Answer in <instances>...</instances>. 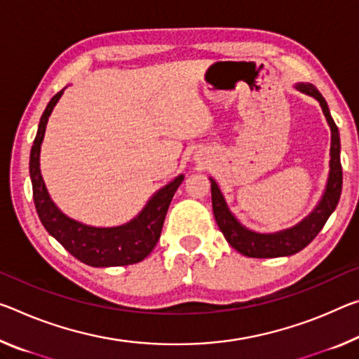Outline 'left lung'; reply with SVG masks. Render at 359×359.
Instances as JSON below:
<instances>
[{
	"label": "left lung",
	"mask_w": 359,
	"mask_h": 359,
	"mask_svg": "<svg viewBox=\"0 0 359 359\" xmlns=\"http://www.w3.org/2000/svg\"><path fill=\"white\" fill-rule=\"evenodd\" d=\"M297 89L313 95L318 99L324 111L329 126L332 130L331 139V172H329V180L326 191L321 203L318 208L306 217L302 224L294 226L291 230H284L273 235H260L244 226L233 217L231 212L226 208L224 196L219 190L215 182L210 179V195H212V210L214 217L217 222L220 231L224 233L225 240L230 243L231 248H235L238 252L248 257L255 259H269V257H283V255H292L295 252L302 251L304 248L315 240L318 233L323 230L329 215L337 208L340 193H342V164H340V137L339 129L335 126L334 119L329 113V108L323 95L318 93V89L311 84H299Z\"/></svg>",
	"instance_id": "left-lung-1"
}]
</instances>
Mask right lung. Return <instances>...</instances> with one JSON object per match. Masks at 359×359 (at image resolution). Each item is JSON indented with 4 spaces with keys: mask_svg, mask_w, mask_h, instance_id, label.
<instances>
[{
    "mask_svg": "<svg viewBox=\"0 0 359 359\" xmlns=\"http://www.w3.org/2000/svg\"><path fill=\"white\" fill-rule=\"evenodd\" d=\"M62 93L64 90L57 93L49 100L46 110L39 119L38 133L30 151V177L38 217L44 229L49 231V235H53L73 257L81 260L83 264L90 266L137 264L156 246L169 204L184 180V175H179L174 182L159 190L142 210L139 217L126 225L113 226V229H95V226L79 224V222L67 217L50 201L41 172H39V149H41L48 118Z\"/></svg>",
    "mask_w": 359,
    "mask_h": 359,
    "instance_id": "1",
    "label": "right lung"
}]
</instances>
